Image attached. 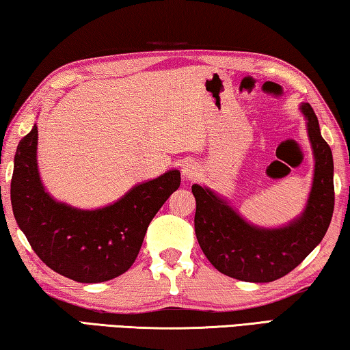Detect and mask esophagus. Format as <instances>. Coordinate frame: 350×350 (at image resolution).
<instances>
[{
	"label": "esophagus",
	"mask_w": 350,
	"mask_h": 350,
	"mask_svg": "<svg viewBox=\"0 0 350 350\" xmlns=\"http://www.w3.org/2000/svg\"><path fill=\"white\" fill-rule=\"evenodd\" d=\"M181 175L185 180H191L197 175V167L192 163H185L181 165Z\"/></svg>",
	"instance_id": "esophagus-1"
}]
</instances>
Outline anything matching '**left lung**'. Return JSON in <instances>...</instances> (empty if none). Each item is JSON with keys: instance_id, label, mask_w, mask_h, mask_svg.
Instances as JSON below:
<instances>
[{"instance_id": "left-lung-1", "label": "left lung", "mask_w": 350, "mask_h": 350, "mask_svg": "<svg viewBox=\"0 0 350 350\" xmlns=\"http://www.w3.org/2000/svg\"><path fill=\"white\" fill-rule=\"evenodd\" d=\"M306 118L314 169L306 208L278 228L245 220L213 189L193 185L197 202L196 234L208 260L229 278L245 282H271L288 274L317 248L334 214V157L310 104L299 105Z\"/></svg>"}]
</instances>
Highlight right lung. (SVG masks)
I'll return each instance as SVG.
<instances>
[{
	"label": "right lung",
	"mask_w": 350,
	"mask_h": 350,
	"mask_svg": "<svg viewBox=\"0 0 350 350\" xmlns=\"http://www.w3.org/2000/svg\"><path fill=\"white\" fill-rule=\"evenodd\" d=\"M38 130L20 141L14 158L10 202L18 228L51 270L76 282L97 284L133 265L150 221L180 187V172L135 185L111 204L80 209L46 191L37 163Z\"/></svg>",
	"instance_id": "1"
}]
</instances>
